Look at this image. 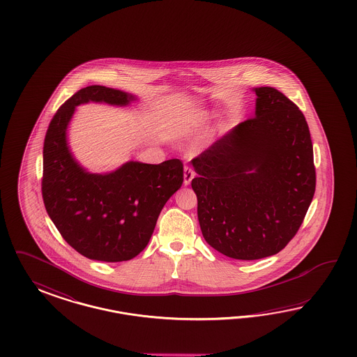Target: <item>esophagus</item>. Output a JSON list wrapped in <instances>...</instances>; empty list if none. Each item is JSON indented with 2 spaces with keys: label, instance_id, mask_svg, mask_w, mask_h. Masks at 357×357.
<instances>
[{
  "label": "esophagus",
  "instance_id": "obj_1",
  "mask_svg": "<svg viewBox=\"0 0 357 357\" xmlns=\"http://www.w3.org/2000/svg\"><path fill=\"white\" fill-rule=\"evenodd\" d=\"M195 178V172L190 166H184V184L188 185Z\"/></svg>",
  "mask_w": 357,
  "mask_h": 357
}]
</instances>
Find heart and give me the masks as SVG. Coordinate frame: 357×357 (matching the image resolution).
<instances>
[{
	"instance_id": "b5f03b06",
	"label": "heart",
	"mask_w": 357,
	"mask_h": 357,
	"mask_svg": "<svg viewBox=\"0 0 357 357\" xmlns=\"http://www.w3.org/2000/svg\"><path fill=\"white\" fill-rule=\"evenodd\" d=\"M211 118V112L202 111V112H194L191 115H187L174 130L175 137H185L191 135L192 132L199 130L206 123V120Z\"/></svg>"
}]
</instances>
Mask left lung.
<instances>
[{"instance_id": "left-lung-1", "label": "left lung", "mask_w": 357, "mask_h": 357, "mask_svg": "<svg viewBox=\"0 0 357 357\" xmlns=\"http://www.w3.org/2000/svg\"><path fill=\"white\" fill-rule=\"evenodd\" d=\"M255 118L238 124L191 163L197 218L209 246L229 258L278 254L303 224L315 192L306 119L273 87H255Z\"/></svg>"}]
</instances>
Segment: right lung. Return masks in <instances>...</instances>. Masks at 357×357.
<instances>
[{
    "mask_svg": "<svg viewBox=\"0 0 357 357\" xmlns=\"http://www.w3.org/2000/svg\"><path fill=\"white\" fill-rule=\"evenodd\" d=\"M136 98L106 86L84 87L57 109L45 133L42 194L48 216L68 245L89 259L124 261L146 248L163 206L183 183V163H124L107 174L78 165L66 142L77 106H127Z\"/></svg>",
    "mask_w": 357,
    "mask_h": 357,
    "instance_id": "obj_1",
    "label": "right lung"
}]
</instances>
